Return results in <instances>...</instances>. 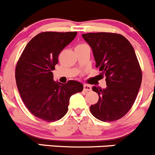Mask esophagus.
Returning <instances> with one entry per match:
<instances>
[{
  "label": "esophagus",
  "instance_id": "esophagus-1",
  "mask_svg": "<svg viewBox=\"0 0 155 155\" xmlns=\"http://www.w3.org/2000/svg\"><path fill=\"white\" fill-rule=\"evenodd\" d=\"M91 90V87L90 85H87V84H84V91L87 92L90 91Z\"/></svg>",
  "mask_w": 155,
  "mask_h": 155
}]
</instances>
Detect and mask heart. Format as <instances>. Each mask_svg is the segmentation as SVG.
<instances>
[{"mask_svg": "<svg viewBox=\"0 0 155 155\" xmlns=\"http://www.w3.org/2000/svg\"><path fill=\"white\" fill-rule=\"evenodd\" d=\"M84 45H87V44H78V45H77V47H82V46H84Z\"/></svg>", "mask_w": 155, "mask_h": 155, "instance_id": "obj_1", "label": "heart"}]
</instances>
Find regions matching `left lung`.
Segmentation results:
<instances>
[{
	"label": "left lung",
	"mask_w": 155,
	"mask_h": 155,
	"mask_svg": "<svg viewBox=\"0 0 155 155\" xmlns=\"http://www.w3.org/2000/svg\"><path fill=\"white\" fill-rule=\"evenodd\" d=\"M90 44L96 67L105 75L106 89L96 87L97 103L90 107L91 114L102 121H115L125 115L134 103L142 74L133 46L120 34L96 32L82 35Z\"/></svg>",
	"instance_id": "left-lung-1"
}]
</instances>
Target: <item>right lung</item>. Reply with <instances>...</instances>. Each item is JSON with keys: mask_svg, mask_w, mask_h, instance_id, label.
Here are the masks:
<instances>
[{"mask_svg": "<svg viewBox=\"0 0 155 155\" xmlns=\"http://www.w3.org/2000/svg\"><path fill=\"white\" fill-rule=\"evenodd\" d=\"M77 33L41 32L28 43L18 60L16 86L26 108L38 118L59 120L68 111L70 97L83 90V84L78 81L55 82L52 72L59 53Z\"/></svg>", "mask_w": 155, "mask_h": 155, "instance_id": "add662e5", "label": "right lung"}]
</instances>
